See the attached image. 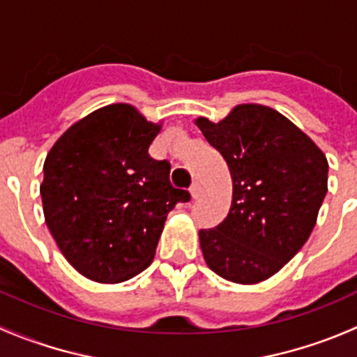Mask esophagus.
<instances>
[{"label":"esophagus","mask_w":357,"mask_h":357,"mask_svg":"<svg viewBox=\"0 0 357 357\" xmlns=\"http://www.w3.org/2000/svg\"><path fill=\"white\" fill-rule=\"evenodd\" d=\"M190 193H192V199H193V200L200 199V195H202V188H200L199 183H193L192 188H190Z\"/></svg>","instance_id":"1"}]
</instances>
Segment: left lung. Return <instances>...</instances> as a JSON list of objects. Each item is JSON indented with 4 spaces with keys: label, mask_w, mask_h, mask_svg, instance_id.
<instances>
[{
    "label": "left lung",
    "mask_w": 357,
    "mask_h": 357,
    "mask_svg": "<svg viewBox=\"0 0 357 357\" xmlns=\"http://www.w3.org/2000/svg\"><path fill=\"white\" fill-rule=\"evenodd\" d=\"M233 181L228 215L200 229L205 262L235 283H259L301 250L326 195L328 162L295 124L269 107L238 105L221 122L197 121Z\"/></svg>",
    "instance_id": "8db88e82"
}]
</instances>
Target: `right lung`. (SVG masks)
<instances>
[{
  "instance_id": "add662e5",
  "label": "right lung",
  "mask_w": 357,
  "mask_h": 357,
  "mask_svg": "<svg viewBox=\"0 0 357 357\" xmlns=\"http://www.w3.org/2000/svg\"><path fill=\"white\" fill-rule=\"evenodd\" d=\"M158 131L135 107L115 103L75 122L46 157V225L86 278L119 283L139 275L169 212L192 199L171 185V164L149 155Z\"/></svg>"
}]
</instances>
